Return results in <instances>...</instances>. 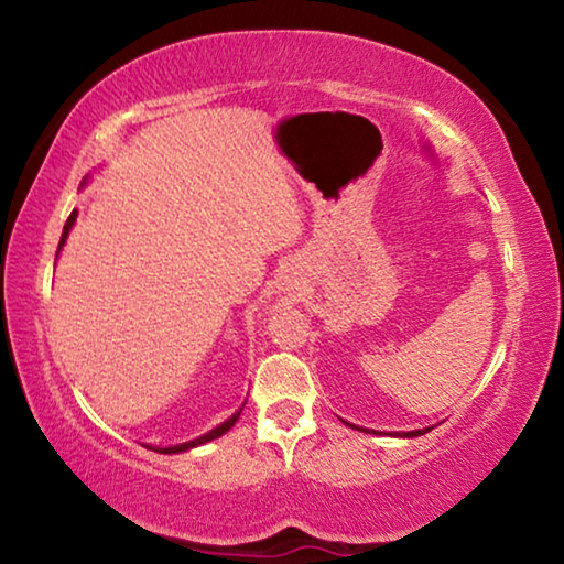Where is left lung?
<instances>
[{
    "label": "left lung",
    "instance_id": "8db88e82",
    "mask_svg": "<svg viewBox=\"0 0 564 564\" xmlns=\"http://www.w3.org/2000/svg\"><path fill=\"white\" fill-rule=\"evenodd\" d=\"M431 431V427H425V431H410V433H405V437H415V435H423V433H427Z\"/></svg>",
    "mask_w": 564,
    "mask_h": 564
}]
</instances>
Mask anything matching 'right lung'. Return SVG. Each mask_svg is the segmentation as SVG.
<instances>
[{
    "label": "right lung",
    "instance_id": "obj_1",
    "mask_svg": "<svg viewBox=\"0 0 564 564\" xmlns=\"http://www.w3.org/2000/svg\"><path fill=\"white\" fill-rule=\"evenodd\" d=\"M74 221H76V212H72V216L66 218V224H64V234H62V241H59V246H64V241H66V236H69V228L74 226ZM238 415H241V410H238L236 415H231L226 420V423H221L218 427H214L212 433H206V435H202V437H196V441H188V443H184V445H174V447H159L156 453H184V451H188V447H196V445H202V443H208V441H214V437H218V435H224L228 427H234V423L238 420ZM151 451H154V447H151Z\"/></svg>",
    "mask_w": 564,
    "mask_h": 564
}]
</instances>
